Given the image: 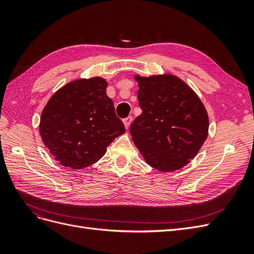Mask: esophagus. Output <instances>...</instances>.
Masks as SVG:
<instances>
[{
  "mask_svg": "<svg viewBox=\"0 0 254 254\" xmlns=\"http://www.w3.org/2000/svg\"><path fill=\"white\" fill-rule=\"evenodd\" d=\"M123 122H124L125 128H126V129H128V128H129V126H130V124H131V122H132V117H127L126 119L123 120Z\"/></svg>",
  "mask_w": 254,
  "mask_h": 254,
  "instance_id": "esophagus-1",
  "label": "esophagus"
}]
</instances>
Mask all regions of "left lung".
Masks as SVG:
<instances>
[{
    "mask_svg": "<svg viewBox=\"0 0 254 254\" xmlns=\"http://www.w3.org/2000/svg\"><path fill=\"white\" fill-rule=\"evenodd\" d=\"M142 109L130 133L146 163L168 173L186 166L206 140L209 117L200 98L171 74L134 76Z\"/></svg>",
    "mask_w": 254,
    "mask_h": 254,
    "instance_id": "obj_1",
    "label": "left lung"
}]
</instances>
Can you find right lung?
Returning <instances> with one entry per match:
<instances>
[{
  "label": "right lung",
  "mask_w": 254,
  "mask_h": 254,
  "mask_svg": "<svg viewBox=\"0 0 254 254\" xmlns=\"http://www.w3.org/2000/svg\"><path fill=\"white\" fill-rule=\"evenodd\" d=\"M102 77L77 79L54 94L41 114L39 132L56 161L81 170L101 159L111 142L125 133Z\"/></svg>",
  "instance_id": "obj_1"
}]
</instances>
